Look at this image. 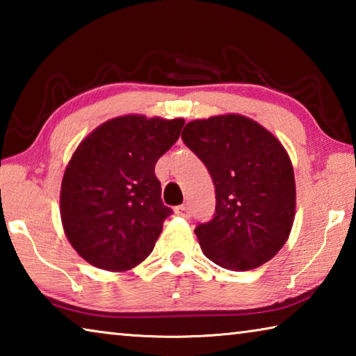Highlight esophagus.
Instances as JSON below:
<instances>
[{
    "mask_svg": "<svg viewBox=\"0 0 356 356\" xmlns=\"http://www.w3.org/2000/svg\"><path fill=\"white\" fill-rule=\"evenodd\" d=\"M176 213L179 216H184V218H188V216H190V209H188V206H179V207H176Z\"/></svg>",
    "mask_w": 356,
    "mask_h": 356,
    "instance_id": "34e87169",
    "label": "esophagus"
}]
</instances>
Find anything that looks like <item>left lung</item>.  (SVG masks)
<instances>
[{"instance_id":"left-lung-1","label":"left lung","mask_w":356,"mask_h":356,"mask_svg":"<svg viewBox=\"0 0 356 356\" xmlns=\"http://www.w3.org/2000/svg\"><path fill=\"white\" fill-rule=\"evenodd\" d=\"M182 140L215 185L213 218L195 229L204 254L232 272L268 262L287 242L297 204L284 146L256 120L234 113L191 120Z\"/></svg>"}]
</instances>
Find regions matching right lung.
Returning <instances> with one entry per match:
<instances>
[{
	"instance_id": "obj_1",
	"label": "right lung",
	"mask_w": 356,
	"mask_h": 356,
	"mask_svg": "<svg viewBox=\"0 0 356 356\" xmlns=\"http://www.w3.org/2000/svg\"><path fill=\"white\" fill-rule=\"evenodd\" d=\"M185 120L125 114L94 129L65 166L59 210L78 254L94 267L127 272L152 252L171 209L155 163Z\"/></svg>"
}]
</instances>
